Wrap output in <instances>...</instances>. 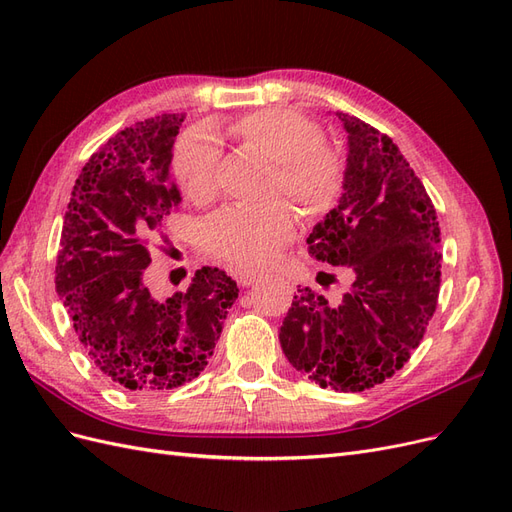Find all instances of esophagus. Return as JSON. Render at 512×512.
<instances>
[{"instance_id": "1", "label": "esophagus", "mask_w": 512, "mask_h": 512, "mask_svg": "<svg viewBox=\"0 0 512 512\" xmlns=\"http://www.w3.org/2000/svg\"><path fill=\"white\" fill-rule=\"evenodd\" d=\"M235 280H237V284H241V286H252L254 282H258V273L256 271H247V269H235Z\"/></svg>"}]
</instances>
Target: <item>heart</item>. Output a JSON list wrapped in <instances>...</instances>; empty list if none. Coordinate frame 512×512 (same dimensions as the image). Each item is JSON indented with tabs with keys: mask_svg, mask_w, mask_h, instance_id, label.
Here are the masks:
<instances>
[{
	"mask_svg": "<svg viewBox=\"0 0 512 512\" xmlns=\"http://www.w3.org/2000/svg\"><path fill=\"white\" fill-rule=\"evenodd\" d=\"M239 141L275 164L273 192L297 200L305 213L329 211L344 188V162L322 145V132L292 111H256L228 128ZM222 149L209 130L185 132L173 151V173L185 196L207 203L218 190ZM297 218L286 200L265 205H232L215 213L205 230L209 252L239 267L267 265L294 237Z\"/></svg>",
	"mask_w": 512,
	"mask_h": 512,
	"instance_id": "1",
	"label": "heart"
}]
</instances>
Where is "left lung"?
Listing matches in <instances>:
<instances>
[{"mask_svg": "<svg viewBox=\"0 0 512 512\" xmlns=\"http://www.w3.org/2000/svg\"><path fill=\"white\" fill-rule=\"evenodd\" d=\"M348 134L344 192L307 237L309 254L346 267L331 303L299 288L280 327L290 365L322 389L361 393L408 363L436 312L440 226L421 179L389 136L335 113ZM322 286L335 275L324 273Z\"/></svg>", "mask_w": 512, "mask_h": 512, "instance_id": "obj_1", "label": "left lung"}]
</instances>
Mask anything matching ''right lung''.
Returning a JSON list of instances; mask_svg holds the SVG:
<instances>
[{
	"mask_svg": "<svg viewBox=\"0 0 512 512\" xmlns=\"http://www.w3.org/2000/svg\"><path fill=\"white\" fill-rule=\"evenodd\" d=\"M183 119L158 115L108 138L76 179L61 228L55 288L74 333L108 380L136 393L194 380L239 297L218 267L166 301L143 280L145 239L181 203L168 170Z\"/></svg>",
	"mask_w": 512,
	"mask_h": 512,
	"instance_id": "obj_1",
	"label": "right lung"
}]
</instances>
